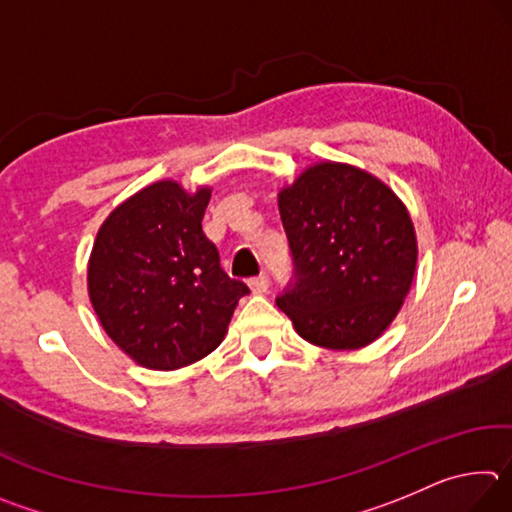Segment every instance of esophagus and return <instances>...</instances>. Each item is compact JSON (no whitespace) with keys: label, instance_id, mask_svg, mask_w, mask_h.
<instances>
[{"label":"esophagus","instance_id":"obj_1","mask_svg":"<svg viewBox=\"0 0 512 512\" xmlns=\"http://www.w3.org/2000/svg\"><path fill=\"white\" fill-rule=\"evenodd\" d=\"M248 287H250V291L255 293V296H264V293L268 291V280H266V275L253 277V280L248 282Z\"/></svg>","mask_w":512,"mask_h":512}]
</instances>
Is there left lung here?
Listing matches in <instances>:
<instances>
[{
    "mask_svg": "<svg viewBox=\"0 0 512 512\" xmlns=\"http://www.w3.org/2000/svg\"><path fill=\"white\" fill-rule=\"evenodd\" d=\"M296 284L277 298L302 339L327 350L377 341L409 296L418 237L391 187L345 162H316L277 194Z\"/></svg>",
    "mask_w": 512,
    "mask_h": 512,
    "instance_id": "left-lung-1",
    "label": "left lung"
}]
</instances>
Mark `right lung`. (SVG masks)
<instances>
[{
	"label": "right lung",
	"instance_id": "obj_1",
	"mask_svg": "<svg viewBox=\"0 0 512 512\" xmlns=\"http://www.w3.org/2000/svg\"><path fill=\"white\" fill-rule=\"evenodd\" d=\"M212 189L158 180L108 214L88 262L101 327L137 366L178 370L219 348L248 287L205 237Z\"/></svg>",
	"mask_w": 512,
	"mask_h": 512
}]
</instances>
